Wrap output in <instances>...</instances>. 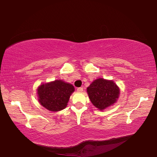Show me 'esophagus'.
<instances>
[{
  "label": "esophagus",
  "instance_id": "esophagus-1",
  "mask_svg": "<svg viewBox=\"0 0 157 157\" xmlns=\"http://www.w3.org/2000/svg\"><path fill=\"white\" fill-rule=\"evenodd\" d=\"M77 91H78L79 93H81V92L83 91V88H82V87H79V88H78Z\"/></svg>",
  "mask_w": 157,
  "mask_h": 157
}]
</instances>
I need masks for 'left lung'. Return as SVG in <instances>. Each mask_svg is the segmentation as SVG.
<instances>
[{
	"label": "left lung",
	"mask_w": 157,
	"mask_h": 157,
	"mask_svg": "<svg viewBox=\"0 0 157 157\" xmlns=\"http://www.w3.org/2000/svg\"><path fill=\"white\" fill-rule=\"evenodd\" d=\"M87 93L92 104L102 110L116 102L120 90L113 81L99 78L90 84Z\"/></svg>",
	"instance_id": "1"
}]
</instances>
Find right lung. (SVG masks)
Returning <instances> with one entry per match:
<instances>
[{"label": "right lung", "mask_w": 157, "mask_h": 157, "mask_svg": "<svg viewBox=\"0 0 157 157\" xmlns=\"http://www.w3.org/2000/svg\"><path fill=\"white\" fill-rule=\"evenodd\" d=\"M72 84L62 80L43 84L37 89L39 101L48 110L58 111L64 109L74 91Z\"/></svg>", "instance_id": "add662e5"}]
</instances>
